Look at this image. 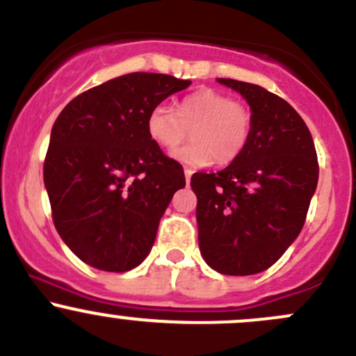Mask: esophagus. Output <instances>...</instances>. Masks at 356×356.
Listing matches in <instances>:
<instances>
[{
    "mask_svg": "<svg viewBox=\"0 0 356 356\" xmlns=\"http://www.w3.org/2000/svg\"><path fill=\"white\" fill-rule=\"evenodd\" d=\"M184 175H186V182H188L189 186V182H191V175H193L191 168H184Z\"/></svg>",
    "mask_w": 356,
    "mask_h": 356,
    "instance_id": "34e87169",
    "label": "esophagus"
}]
</instances>
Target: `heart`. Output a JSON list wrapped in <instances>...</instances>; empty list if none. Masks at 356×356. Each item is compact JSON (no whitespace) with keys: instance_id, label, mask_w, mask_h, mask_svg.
Returning a JSON list of instances; mask_svg holds the SVG:
<instances>
[{"instance_id":"obj_1","label":"heart","mask_w":356,"mask_h":356,"mask_svg":"<svg viewBox=\"0 0 356 356\" xmlns=\"http://www.w3.org/2000/svg\"><path fill=\"white\" fill-rule=\"evenodd\" d=\"M251 127L250 106L217 89H201L186 96L177 111L167 103H158L146 120L149 138L165 149L177 148L191 131L193 141L174 152L175 160L189 167L234 161L245 152Z\"/></svg>"}]
</instances>
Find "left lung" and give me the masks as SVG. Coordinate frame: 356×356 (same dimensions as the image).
Returning <instances> with one entry per match:
<instances>
[{"label": "left lung", "mask_w": 356, "mask_h": 356, "mask_svg": "<svg viewBox=\"0 0 356 356\" xmlns=\"http://www.w3.org/2000/svg\"><path fill=\"white\" fill-rule=\"evenodd\" d=\"M246 99L250 141L229 167L191 177L200 251L213 270H267L298 238L318 181L314 139L296 110L261 86L217 79Z\"/></svg>", "instance_id": "left-lung-1"}]
</instances>
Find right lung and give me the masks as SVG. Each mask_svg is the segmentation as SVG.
<instances>
[{"mask_svg": "<svg viewBox=\"0 0 356 356\" xmlns=\"http://www.w3.org/2000/svg\"><path fill=\"white\" fill-rule=\"evenodd\" d=\"M191 81L134 72L75 96L55 120L44 186L60 238L105 272L138 267L155 243L182 165L149 138L153 106Z\"/></svg>", "mask_w": 356, "mask_h": 356, "instance_id": "obj_1", "label": "right lung"}]
</instances>
